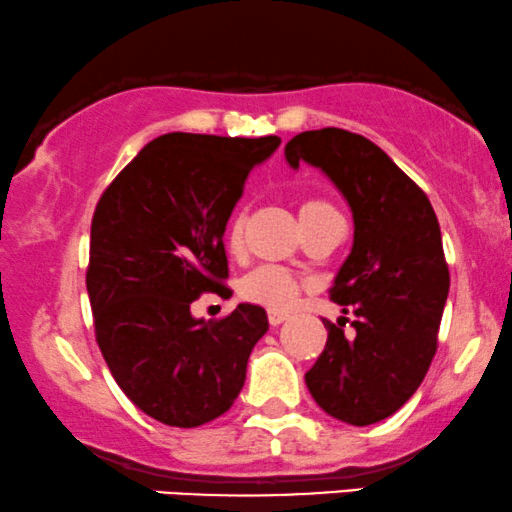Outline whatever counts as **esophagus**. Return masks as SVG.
I'll use <instances>...</instances> for the list:
<instances>
[{
  "mask_svg": "<svg viewBox=\"0 0 512 512\" xmlns=\"http://www.w3.org/2000/svg\"><path fill=\"white\" fill-rule=\"evenodd\" d=\"M288 319L286 312H279V310H269V324L272 326H279Z\"/></svg>",
  "mask_w": 512,
  "mask_h": 512,
  "instance_id": "obj_1",
  "label": "esophagus"
}]
</instances>
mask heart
Returning a JSON list of instances; mask_svg holds the SVG:
<instances>
[{"label":"heart","instance_id":"obj_1","mask_svg":"<svg viewBox=\"0 0 512 512\" xmlns=\"http://www.w3.org/2000/svg\"><path fill=\"white\" fill-rule=\"evenodd\" d=\"M336 212L334 205L326 200H305L300 205V221L310 224L324 214ZM243 229H245V214H236L229 226V248L238 250L240 240H243ZM300 281L295 279L291 272H286L283 267H274V264H264V267L252 269V272L240 281V298L248 300V303L269 307V310H288L295 303V298L300 295Z\"/></svg>","mask_w":512,"mask_h":512}]
</instances>
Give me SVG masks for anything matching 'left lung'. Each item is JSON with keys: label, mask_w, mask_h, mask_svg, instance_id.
<instances>
[{"label": "left lung", "mask_w": 512, "mask_h": 512, "mask_svg": "<svg viewBox=\"0 0 512 512\" xmlns=\"http://www.w3.org/2000/svg\"><path fill=\"white\" fill-rule=\"evenodd\" d=\"M286 162L322 169L353 212V250L338 269L331 300L353 312L324 319L326 346L305 384L326 415L367 427L403 408L432 365L448 264L432 202L365 135L319 128L288 140Z\"/></svg>", "instance_id": "obj_1"}]
</instances>
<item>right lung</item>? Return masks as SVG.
Masks as SVG:
<instances>
[{"label":"right lung","instance_id":"1","mask_svg":"<svg viewBox=\"0 0 512 512\" xmlns=\"http://www.w3.org/2000/svg\"><path fill=\"white\" fill-rule=\"evenodd\" d=\"M279 145L276 135H159L92 214L85 286L97 346L133 405L169 427L224 415L269 329L260 305L240 303L214 322L195 319L190 305L229 293L226 221L252 166Z\"/></svg>","mask_w":512,"mask_h":512}]
</instances>
